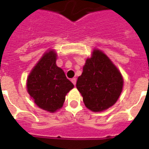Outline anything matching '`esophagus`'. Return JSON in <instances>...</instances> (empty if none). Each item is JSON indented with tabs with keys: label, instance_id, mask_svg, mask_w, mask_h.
<instances>
[{
	"label": "esophagus",
	"instance_id": "1",
	"mask_svg": "<svg viewBox=\"0 0 149 149\" xmlns=\"http://www.w3.org/2000/svg\"><path fill=\"white\" fill-rule=\"evenodd\" d=\"M71 81L72 82V84L75 85H76V83H77V79H76V78H72L71 80Z\"/></svg>",
	"mask_w": 149,
	"mask_h": 149
}]
</instances>
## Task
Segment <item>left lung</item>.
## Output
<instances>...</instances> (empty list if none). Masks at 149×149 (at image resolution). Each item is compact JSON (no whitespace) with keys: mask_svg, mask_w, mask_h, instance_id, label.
<instances>
[{"mask_svg":"<svg viewBox=\"0 0 149 149\" xmlns=\"http://www.w3.org/2000/svg\"><path fill=\"white\" fill-rule=\"evenodd\" d=\"M76 86L85 107L93 112H101L118 101L123 91V78L103 52L93 49L91 57L86 59Z\"/></svg>","mask_w":149,"mask_h":149,"instance_id":"obj_1","label":"left lung"}]
</instances>
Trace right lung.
<instances>
[{"instance_id":"obj_1","label":"right lung","mask_w":149,"mask_h":149,"mask_svg":"<svg viewBox=\"0 0 149 149\" xmlns=\"http://www.w3.org/2000/svg\"><path fill=\"white\" fill-rule=\"evenodd\" d=\"M57 54L46 52L28 76L27 92L39 108L54 113L62 108L65 96L74 85L56 65Z\"/></svg>"}]
</instances>
